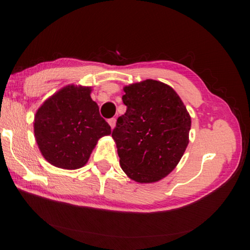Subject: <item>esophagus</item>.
<instances>
[{
    "instance_id": "obj_1",
    "label": "esophagus",
    "mask_w": 250,
    "mask_h": 250,
    "mask_svg": "<svg viewBox=\"0 0 250 250\" xmlns=\"http://www.w3.org/2000/svg\"><path fill=\"white\" fill-rule=\"evenodd\" d=\"M108 123H109V125H110V127L114 128L115 125H116V118H110L108 121Z\"/></svg>"
}]
</instances>
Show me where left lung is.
Wrapping results in <instances>:
<instances>
[{
  "instance_id": "1",
  "label": "left lung",
  "mask_w": 250,
  "mask_h": 250,
  "mask_svg": "<svg viewBox=\"0 0 250 250\" xmlns=\"http://www.w3.org/2000/svg\"><path fill=\"white\" fill-rule=\"evenodd\" d=\"M126 112L111 133L129 179L152 183L175 168L189 143L191 117L175 91L146 80L124 87Z\"/></svg>"
}]
</instances>
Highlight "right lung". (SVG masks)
I'll return each instance as SVG.
<instances>
[{
	"label": "right lung",
	"instance_id": "obj_1",
	"mask_svg": "<svg viewBox=\"0 0 250 250\" xmlns=\"http://www.w3.org/2000/svg\"><path fill=\"white\" fill-rule=\"evenodd\" d=\"M91 87L68 85L43 102L34 119L37 146L51 165L83 167L98 140L111 133L91 99Z\"/></svg>",
	"mask_w": 250,
	"mask_h": 250
}]
</instances>
